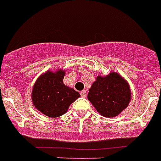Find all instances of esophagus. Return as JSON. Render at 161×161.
I'll return each mask as SVG.
<instances>
[{"mask_svg": "<svg viewBox=\"0 0 161 161\" xmlns=\"http://www.w3.org/2000/svg\"><path fill=\"white\" fill-rule=\"evenodd\" d=\"M86 93H87V92H86V90H83V91H82L80 92L81 96H82V97H83V98H86Z\"/></svg>", "mask_w": 161, "mask_h": 161, "instance_id": "esophagus-1", "label": "esophagus"}]
</instances>
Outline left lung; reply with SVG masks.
<instances>
[{
	"instance_id": "left-lung-1",
	"label": "left lung",
	"mask_w": 161,
	"mask_h": 161,
	"mask_svg": "<svg viewBox=\"0 0 161 161\" xmlns=\"http://www.w3.org/2000/svg\"><path fill=\"white\" fill-rule=\"evenodd\" d=\"M87 98L102 116L113 118L119 116L130 103V86L119 74L110 72L106 76L98 75Z\"/></svg>"
}]
</instances>
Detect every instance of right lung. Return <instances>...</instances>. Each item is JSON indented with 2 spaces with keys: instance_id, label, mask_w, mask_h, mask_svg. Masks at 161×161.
I'll return each instance as SVG.
<instances>
[{
  "instance_id": "1",
  "label": "right lung",
  "mask_w": 161,
  "mask_h": 161,
  "mask_svg": "<svg viewBox=\"0 0 161 161\" xmlns=\"http://www.w3.org/2000/svg\"><path fill=\"white\" fill-rule=\"evenodd\" d=\"M65 70L46 71L34 85L32 102L40 112L49 118H57L67 112L70 104L80 97L79 92L65 86Z\"/></svg>"
}]
</instances>
